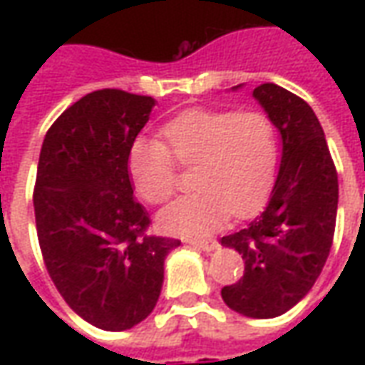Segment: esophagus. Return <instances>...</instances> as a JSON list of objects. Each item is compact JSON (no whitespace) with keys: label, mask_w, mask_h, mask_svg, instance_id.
I'll list each match as a JSON object with an SVG mask.
<instances>
[{"label":"esophagus","mask_w":365,"mask_h":365,"mask_svg":"<svg viewBox=\"0 0 365 365\" xmlns=\"http://www.w3.org/2000/svg\"><path fill=\"white\" fill-rule=\"evenodd\" d=\"M182 240L185 245L195 246V248H201V250H205V252H211L215 250L219 242L215 240V238H193V237H182Z\"/></svg>","instance_id":"34e87169"}]
</instances>
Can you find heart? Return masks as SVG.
<instances>
[{"label":"heart","instance_id":"1","mask_svg":"<svg viewBox=\"0 0 365 365\" xmlns=\"http://www.w3.org/2000/svg\"><path fill=\"white\" fill-rule=\"evenodd\" d=\"M156 138H138L128 152V174L138 197L166 203L178 187V165L195 166L193 191L158 215L174 235L199 237L219 229L230 213L250 217L268 199L277 172V135L260 111L193 109L168 123Z\"/></svg>","mask_w":365,"mask_h":365}]
</instances>
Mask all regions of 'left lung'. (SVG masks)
I'll use <instances>...</instances> for the list:
<instances>
[{
  "label": "left lung",
  "mask_w": 365,
  "mask_h": 365,
  "mask_svg": "<svg viewBox=\"0 0 365 365\" xmlns=\"http://www.w3.org/2000/svg\"><path fill=\"white\" fill-rule=\"evenodd\" d=\"M254 97L282 135V164L264 213L221 238L245 260V275L222 301L252 319L287 313L311 291L329 258L338 209V175L329 144L307 101L275 83Z\"/></svg>",
  "instance_id": "obj_1"
}]
</instances>
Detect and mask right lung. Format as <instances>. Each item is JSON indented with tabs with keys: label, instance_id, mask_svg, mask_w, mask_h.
I'll list each match as a JSON object with an SVG mask.
<instances>
[{
	"label": "right lung",
	"instance_id": "1",
	"mask_svg": "<svg viewBox=\"0 0 365 365\" xmlns=\"http://www.w3.org/2000/svg\"><path fill=\"white\" fill-rule=\"evenodd\" d=\"M154 99L97 90L70 105L44 136L36 168V237L70 309L97 329L127 330L160 297L164 260L180 240L146 235L128 152Z\"/></svg>",
	"mask_w": 365,
	"mask_h": 365
}]
</instances>
